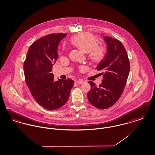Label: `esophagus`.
Wrapping results in <instances>:
<instances>
[{
	"instance_id": "obj_1",
	"label": "esophagus",
	"mask_w": 155,
	"mask_h": 155,
	"mask_svg": "<svg viewBox=\"0 0 155 155\" xmlns=\"http://www.w3.org/2000/svg\"><path fill=\"white\" fill-rule=\"evenodd\" d=\"M76 83H77L78 84H82L83 83H84V81L83 80H78L77 81Z\"/></svg>"
}]
</instances>
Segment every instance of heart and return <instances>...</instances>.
<instances>
[{"mask_svg":"<svg viewBox=\"0 0 155 155\" xmlns=\"http://www.w3.org/2000/svg\"><path fill=\"white\" fill-rule=\"evenodd\" d=\"M97 38L94 35L84 33L74 36L71 38V43L84 53L93 62H99L102 61L106 54V50L102 45H97ZM80 69H84L83 67Z\"/></svg>","mask_w":155,"mask_h":155,"instance_id":"obj_1","label":"heart"}]
</instances>
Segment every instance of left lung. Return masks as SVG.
<instances>
[{
	"label": "left lung",
	"mask_w": 155,
	"mask_h": 155,
	"mask_svg": "<svg viewBox=\"0 0 155 155\" xmlns=\"http://www.w3.org/2000/svg\"><path fill=\"white\" fill-rule=\"evenodd\" d=\"M107 54L97 66L102 71L103 80L99 86L92 81L87 93L88 100L97 109H107L116 103L122 94L130 70V64L125 48L120 40L104 36Z\"/></svg>",
	"instance_id": "obj_1"
}]
</instances>
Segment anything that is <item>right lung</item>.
Listing matches in <instances>:
<instances>
[{"label": "right lung", "mask_w": 155, "mask_h": 155, "mask_svg": "<svg viewBox=\"0 0 155 155\" xmlns=\"http://www.w3.org/2000/svg\"><path fill=\"white\" fill-rule=\"evenodd\" d=\"M67 33L51 34L35 41L29 48L24 62L25 82L35 101L45 109L53 110L63 106L69 99L74 81H54L51 73L58 59L59 41Z\"/></svg>", "instance_id": "1"}]
</instances>
